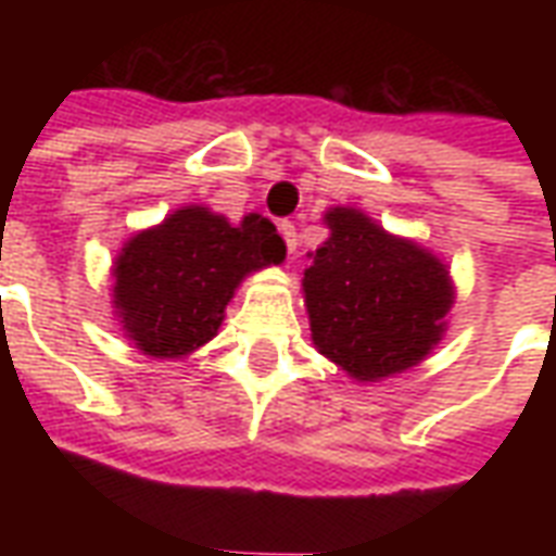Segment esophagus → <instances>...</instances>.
I'll return each instance as SVG.
<instances>
[{
    "mask_svg": "<svg viewBox=\"0 0 556 556\" xmlns=\"http://www.w3.org/2000/svg\"><path fill=\"white\" fill-rule=\"evenodd\" d=\"M279 231H282V238H286L289 255H294V250H298V229H294V223H279Z\"/></svg>",
    "mask_w": 556,
    "mask_h": 556,
    "instance_id": "obj_1",
    "label": "esophagus"
}]
</instances>
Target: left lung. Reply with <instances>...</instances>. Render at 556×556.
<instances>
[{"label": "left lung", "mask_w": 556, "mask_h": 556, "mask_svg": "<svg viewBox=\"0 0 556 556\" xmlns=\"http://www.w3.org/2000/svg\"><path fill=\"white\" fill-rule=\"evenodd\" d=\"M325 226L330 235L303 270L313 345L357 384L408 372L446 333L450 267L361 207H330Z\"/></svg>", "instance_id": "left-lung-1"}]
</instances>
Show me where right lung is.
Returning <instances> with one entry per match:
<instances>
[{
  "label": "right lung",
  "mask_w": 556,
  "mask_h": 556,
  "mask_svg": "<svg viewBox=\"0 0 556 556\" xmlns=\"http://www.w3.org/2000/svg\"><path fill=\"white\" fill-rule=\"evenodd\" d=\"M282 262L286 241L262 214L229 223L205 205L175 207L115 255V321L151 361H178L217 337L243 279Z\"/></svg>",
  "instance_id": "add662e5"
}]
</instances>
